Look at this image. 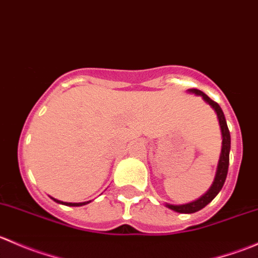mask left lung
Here are the masks:
<instances>
[{"mask_svg":"<svg viewBox=\"0 0 258 258\" xmlns=\"http://www.w3.org/2000/svg\"><path fill=\"white\" fill-rule=\"evenodd\" d=\"M189 92L195 93V95H199L204 97V100L206 101L207 103L216 111L218 117V122H220L221 132H222V150H221V156L220 161H218L217 166V172H216L215 181H213L212 186L201 199H199L197 201L191 202V204L186 205H179V206H175V205H166L168 209L176 211V212L179 213H194L197 212V211L202 210L205 206L210 204L216 196H217L218 192L221 191V188L223 187V183H225L226 177H227L228 172V163H230V148H231V136L230 131H228L227 122H226L225 114H223L222 110H221L220 105L215 101H212L206 93H204L202 91L197 90V88H192V90H188Z\"/></svg>","mask_w":258,"mask_h":258,"instance_id":"8db88e82","label":"left lung"}]
</instances>
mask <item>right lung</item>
<instances>
[{
	"instance_id": "1",
	"label": "right lung",
	"mask_w": 258,
	"mask_h": 258,
	"mask_svg": "<svg viewBox=\"0 0 258 258\" xmlns=\"http://www.w3.org/2000/svg\"><path fill=\"white\" fill-rule=\"evenodd\" d=\"M53 200V201H56L57 204H61V205H66V206H82V205H86V204H88V202H81V204H71V202H62V201H59V200H56V199H52Z\"/></svg>"
}]
</instances>
